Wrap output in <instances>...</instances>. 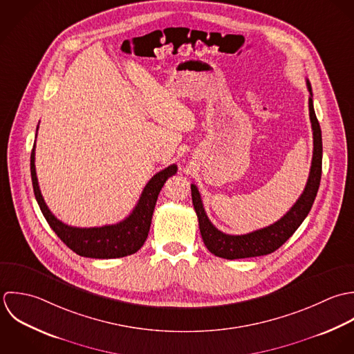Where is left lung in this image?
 <instances>
[{"instance_id":"8db88e82","label":"left lung","mask_w":354,"mask_h":354,"mask_svg":"<svg viewBox=\"0 0 354 354\" xmlns=\"http://www.w3.org/2000/svg\"><path fill=\"white\" fill-rule=\"evenodd\" d=\"M306 86L309 90V118L312 123L313 131V157L309 178L306 186L297 200V203L291 207V209L281 217L274 224L256 230L243 235H230L217 230L211 220L208 218L200 192L196 185H192V198L193 205L198 217L200 231L203 241L208 250L221 259L235 260V259H248L266 256L277 249H279L283 243L295 232V230L301 225L304 218L310 211L313 201L316 198L320 179H322V157H323V143H322V130L317 122L315 109H313V94L309 80H306Z\"/></svg>"}]
</instances>
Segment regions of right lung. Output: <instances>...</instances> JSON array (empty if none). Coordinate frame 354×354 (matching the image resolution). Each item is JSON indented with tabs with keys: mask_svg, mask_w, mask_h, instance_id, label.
<instances>
[{
	"mask_svg": "<svg viewBox=\"0 0 354 354\" xmlns=\"http://www.w3.org/2000/svg\"><path fill=\"white\" fill-rule=\"evenodd\" d=\"M30 169H31L32 189H34L37 203L44 213L46 221L49 223L52 230L57 234V236L71 250L82 257L119 259V257L130 256L141 249L149 234L151 216H153L160 190L162 189L165 180L169 176L176 174L178 167L172 164L165 169L157 172L145 186L140 201L133 209V212L130 213L124 220L116 224H109L102 227H90V228L68 225L62 220H59L48 208L41 194L37 172H35V143L31 151Z\"/></svg>",
	"mask_w": 354,
	"mask_h": 354,
	"instance_id": "1",
	"label": "right lung"
}]
</instances>
